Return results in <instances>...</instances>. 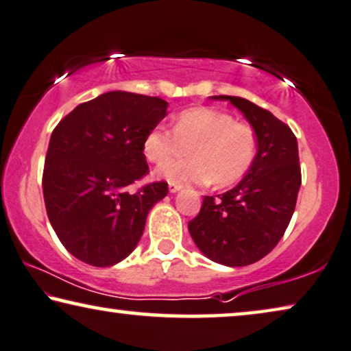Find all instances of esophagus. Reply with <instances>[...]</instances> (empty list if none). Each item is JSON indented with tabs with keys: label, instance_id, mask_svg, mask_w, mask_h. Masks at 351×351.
Returning <instances> with one entry per match:
<instances>
[{
	"label": "esophagus",
	"instance_id": "esophagus-1",
	"mask_svg": "<svg viewBox=\"0 0 351 351\" xmlns=\"http://www.w3.org/2000/svg\"><path fill=\"white\" fill-rule=\"evenodd\" d=\"M181 187H182V184H178V182H170V186H169V191L171 192V194H175V192L181 191Z\"/></svg>",
	"mask_w": 351,
	"mask_h": 351
}]
</instances>
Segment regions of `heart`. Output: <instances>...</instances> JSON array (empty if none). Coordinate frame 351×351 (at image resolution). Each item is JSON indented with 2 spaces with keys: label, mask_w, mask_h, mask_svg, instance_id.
<instances>
[{
  "label": "heart",
  "mask_w": 351,
  "mask_h": 351,
  "mask_svg": "<svg viewBox=\"0 0 351 351\" xmlns=\"http://www.w3.org/2000/svg\"><path fill=\"white\" fill-rule=\"evenodd\" d=\"M184 160H165L182 155ZM258 140L253 127L218 108L199 106L181 111L173 130L152 127L143 143V152L152 164L166 162L156 173L171 182H208L230 186L240 181L253 165Z\"/></svg>",
  "instance_id": "heart-1"
}]
</instances>
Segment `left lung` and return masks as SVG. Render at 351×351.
Wrapping results in <instances>:
<instances>
[{
  "mask_svg": "<svg viewBox=\"0 0 351 351\" xmlns=\"http://www.w3.org/2000/svg\"><path fill=\"white\" fill-rule=\"evenodd\" d=\"M243 112L258 140L256 159L239 184L223 195L204 197L189 221L192 240L215 263L241 267L272 251L294 213L302 182L293 130L246 98L216 95Z\"/></svg>",
  "mask_w": 351,
  "mask_h": 351,
  "instance_id": "left-lung-1",
  "label": "left lung"
}]
</instances>
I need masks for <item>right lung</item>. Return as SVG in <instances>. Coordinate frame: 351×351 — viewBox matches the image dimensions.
Returning <instances> with one entry per match:
<instances>
[{"instance_id":"obj_1","label":"right lung","mask_w":351,"mask_h":351,"mask_svg":"<svg viewBox=\"0 0 351 351\" xmlns=\"http://www.w3.org/2000/svg\"><path fill=\"white\" fill-rule=\"evenodd\" d=\"M159 97L112 90L81 103L53 128L43 171L44 204L58 240L82 263L110 267L135 250L165 181L149 173L143 143L167 116Z\"/></svg>"}]
</instances>
